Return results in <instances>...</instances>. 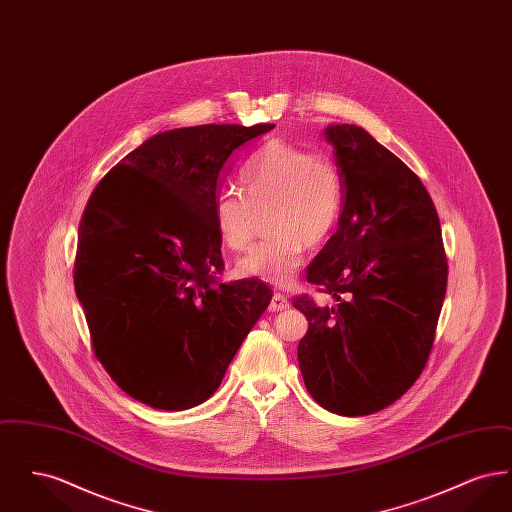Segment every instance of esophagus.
Masks as SVG:
<instances>
[{"instance_id": "obj_1", "label": "esophagus", "mask_w": 512, "mask_h": 512, "mask_svg": "<svg viewBox=\"0 0 512 512\" xmlns=\"http://www.w3.org/2000/svg\"><path fill=\"white\" fill-rule=\"evenodd\" d=\"M268 309H270L272 313H278V311H286V309H290V299H288L284 293L274 292L272 299H270V305H268Z\"/></svg>"}]
</instances>
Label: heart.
<instances>
[{
  "instance_id": "obj_1",
  "label": "heart",
  "mask_w": 512,
  "mask_h": 512,
  "mask_svg": "<svg viewBox=\"0 0 512 512\" xmlns=\"http://www.w3.org/2000/svg\"><path fill=\"white\" fill-rule=\"evenodd\" d=\"M240 180L244 194L222 190L213 203L220 244L244 251L253 240L257 213L267 209L270 236L240 259L238 274L286 288L301 268L305 247L322 244L338 222L340 169L324 153L274 140L245 161Z\"/></svg>"
}]
</instances>
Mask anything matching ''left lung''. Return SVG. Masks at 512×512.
Listing matches in <instances>:
<instances>
[{"mask_svg":"<svg viewBox=\"0 0 512 512\" xmlns=\"http://www.w3.org/2000/svg\"><path fill=\"white\" fill-rule=\"evenodd\" d=\"M343 178L338 230L307 268L318 292L293 307L309 330L297 345L305 388L341 416L386 409L428 363L447 288V257L434 201L414 174L365 128H326Z\"/></svg>","mask_w":512,"mask_h":512,"instance_id":"1","label":"left lung"}]
</instances>
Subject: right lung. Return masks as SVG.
<instances>
[{"instance_id":"1","label":"right lung","mask_w":512,"mask_h":512,"mask_svg":"<svg viewBox=\"0 0 512 512\" xmlns=\"http://www.w3.org/2000/svg\"><path fill=\"white\" fill-rule=\"evenodd\" d=\"M274 124H201L155 134L107 172L78 226L74 292L94 355L153 409L207 401L272 290L220 282L213 203L236 157Z\"/></svg>"}]
</instances>
